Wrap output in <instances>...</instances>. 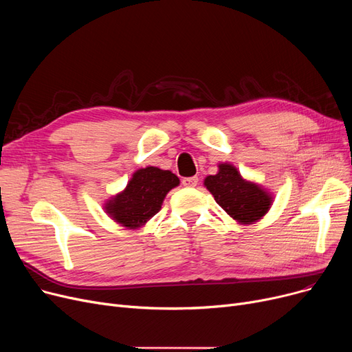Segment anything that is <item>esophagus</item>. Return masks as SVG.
<instances>
[{
	"instance_id": "obj_1",
	"label": "esophagus",
	"mask_w": 352,
	"mask_h": 352,
	"mask_svg": "<svg viewBox=\"0 0 352 352\" xmlns=\"http://www.w3.org/2000/svg\"><path fill=\"white\" fill-rule=\"evenodd\" d=\"M182 186L184 187H197L198 186V177L182 178Z\"/></svg>"
}]
</instances>
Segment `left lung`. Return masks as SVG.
Instances as JSON below:
<instances>
[{"mask_svg":"<svg viewBox=\"0 0 352 352\" xmlns=\"http://www.w3.org/2000/svg\"><path fill=\"white\" fill-rule=\"evenodd\" d=\"M204 184L217 204L238 223H254L271 206L270 195L255 184L244 181L230 164H221L218 174L208 175Z\"/></svg>","mask_w":352,"mask_h":352,"instance_id":"obj_1","label":"left lung"}]
</instances>
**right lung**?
<instances>
[{
	"instance_id": "right-lung-1",
	"label": "right lung",
	"mask_w": 352,
	"mask_h": 352,
	"mask_svg": "<svg viewBox=\"0 0 352 352\" xmlns=\"http://www.w3.org/2000/svg\"><path fill=\"white\" fill-rule=\"evenodd\" d=\"M178 184L171 171L146 166L133 175L124 192L108 202L107 211L124 227H141L161 210L166 192Z\"/></svg>"
}]
</instances>
